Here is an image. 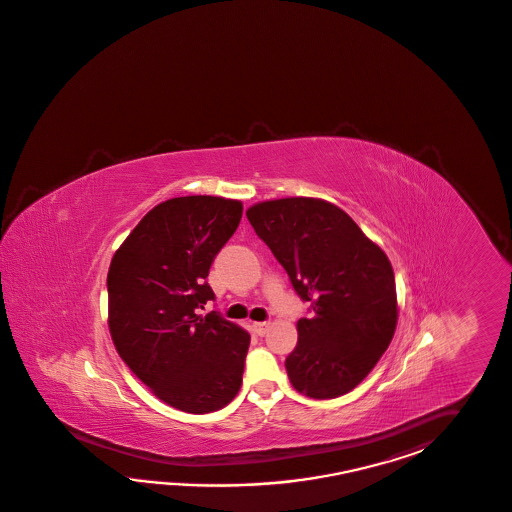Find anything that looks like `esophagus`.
Returning <instances> with one entry per match:
<instances>
[{
	"label": "esophagus",
	"mask_w": 512,
	"mask_h": 512,
	"mask_svg": "<svg viewBox=\"0 0 512 512\" xmlns=\"http://www.w3.org/2000/svg\"><path fill=\"white\" fill-rule=\"evenodd\" d=\"M251 329H253L259 337H264V335L268 333V329H270V322H253Z\"/></svg>",
	"instance_id": "obj_1"
}]
</instances>
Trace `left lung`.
Segmentation results:
<instances>
[{
  "mask_svg": "<svg viewBox=\"0 0 512 512\" xmlns=\"http://www.w3.org/2000/svg\"><path fill=\"white\" fill-rule=\"evenodd\" d=\"M283 264L311 318L285 361L292 387L312 399L344 396L374 370L396 333L398 296L387 253L335 203L259 201L246 211Z\"/></svg>",
  "mask_w": 512,
  "mask_h": 512,
  "instance_id": "left-lung-1",
  "label": "left lung"
}]
</instances>
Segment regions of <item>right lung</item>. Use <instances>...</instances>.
<instances>
[{
	"instance_id": "add662e5",
	"label": "right lung",
	"mask_w": 512,
	"mask_h": 512,
	"mask_svg": "<svg viewBox=\"0 0 512 512\" xmlns=\"http://www.w3.org/2000/svg\"><path fill=\"white\" fill-rule=\"evenodd\" d=\"M242 201L181 196L155 205L113 255L109 333L153 396L190 414L220 411L242 385L250 333L216 312L212 259L237 231Z\"/></svg>"
}]
</instances>
